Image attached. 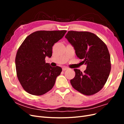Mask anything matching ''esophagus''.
I'll use <instances>...</instances> for the list:
<instances>
[{"label": "esophagus", "mask_w": 124, "mask_h": 124, "mask_svg": "<svg viewBox=\"0 0 124 124\" xmlns=\"http://www.w3.org/2000/svg\"><path fill=\"white\" fill-rule=\"evenodd\" d=\"M62 69L63 71H65V70H67V69H68V68H67V67H63Z\"/></svg>", "instance_id": "esophagus-1"}]
</instances>
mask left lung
<instances>
[{
    "instance_id": "8db88e82",
    "label": "left lung",
    "mask_w": 124,
    "mask_h": 124,
    "mask_svg": "<svg viewBox=\"0 0 124 124\" xmlns=\"http://www.w3.org/2000/svg\"><path fill=\"white\" fill-rule=\"evenodd\" d=\"M65 38L72 45L78 58L87 65L83 73L74 69L76 76L70 80L72 87L83 95L91 96L102 89L111 69L107 46L94 33L70 31Z\"/></svg>"
}]
</instances>
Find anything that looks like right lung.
<instances>
[{"label": "right lung", "instance_id": "add662e5", "mask_svg": "<svg viewBox=\"0 0 124 124\" xmlns=\"http://www.w3.org/2000/svg\"><path fill=\"white\" fill-rule=\"evenodd\" d=\"M66 32L65 30L35 31L26 37L18 48L16 57V74L26 92L41 96L53 87L62 69L51 67L45 58L51 57L52 46Z\"/></svg>", "mask_w": 124, "mask_h": 124}]
</instances>
